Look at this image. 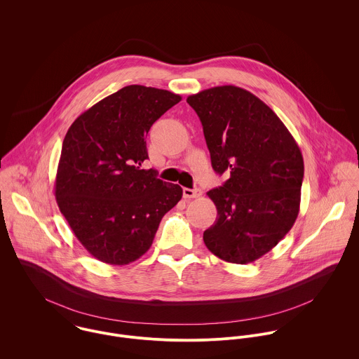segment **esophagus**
<instances>
[{
    "label": "esophagus",
    "instance_id": "esophagus-1",
    "mask_svg": "<svg viewBox=\"0 0 359 359\" xmlns=\"http://www.w3.org/2000/svg\"><path fill=\"white\" fill-rule=\"evenodd\" d=\"M202 196V191L201 189H189V188H184V198L187 199H196Z\"/></svg>",
    "mask_w": 359,
    "mask_h": 359
}]
</instances>
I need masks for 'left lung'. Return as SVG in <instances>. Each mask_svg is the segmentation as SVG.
Masks as SVG:
<instances>
[{"label":"left lung","instance_id":"8db88e82","mask_svg":"<svg viewBox=\"0 0 359 359\" xmlns=\"http://www.w3.org/2000/svg\"><path fill=\"white\" fill-rule=\"evenodd\" d=\"M198 113L222 187L207 196L217 207L203 241L214 256L249 264L292 229L302 199L303 154L276 113L252 93L212 87L187 98Z\"/></svg>","mask_w":359,"mask_h":359}]
</instances>
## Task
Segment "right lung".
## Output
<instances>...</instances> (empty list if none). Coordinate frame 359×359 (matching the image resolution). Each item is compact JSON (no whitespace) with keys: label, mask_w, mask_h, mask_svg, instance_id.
I'll use <instances>...</instances> for the list:
<instances>
[{"label":"right lung","mask_w":359,"mask_h":359,"mask_svg":"<svg viewBox=\"0 0 359 359\" xmlns=\"http://www.w3.org/2000/svg\"><path fill=\"white\" fill-rule=\"evenodd\" d=\"M182 98L167 90L127 86L81 113L62 144L55 198L76 238L97 259L126 265L152 246L163 215L182 188L163 182L145 137Z\"/></svg>","instance_id":"1"}]
</instances>
